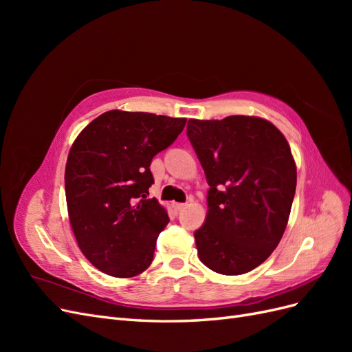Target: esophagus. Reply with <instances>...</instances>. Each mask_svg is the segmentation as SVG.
Masks as SVG:
<instances>
[{
    "mask_svg": "<svg viewBox=\"0 0 352 352\" xmlns=\"http://www.w3.org/2000/svg\"><path fill=\"white\" fill-rule=\"evenodd\" d=\"M173 208L176 210V211H180V210H184L185 207H186V204H185V202H173Z\"/></svg>",
    "mask_w": 352,
    "mask_h": 352,
    "instance_id": "esophagus-1",
    "label": "esophagus"
}]
</instances>
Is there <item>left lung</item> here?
<instances>
[{
  "label": "left lung",
  "mask_w": 352,
  "mask_h": 352,
  "mask_svg": "<svg viewBox=\"0 0 352 352\" xmlns=\"http://www.w3.org/2000/svg\"><path fill=\"white\" fill-rule=\"evenodd\" d=\"M204 168L208 211L195 230L198 257L220 274L248 273L278 247L289 219L296 167L280 131L260 117L188 122Z\"/></svg>",
  "instance_id": "8db88e82"
}]
</instances>
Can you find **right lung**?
<instances>
[{"label":"right lung","mask_w":352,"mask_h":352,"mask_svg":"<svg viewBox=\"0 0 352 352\" xmlns=\"http://www.w3.org/2000/svg\"><path fill=\"white\" fill-rule=\"evenodd\" d=\"M186 119L111 110L73 142L66 163V201L80 251L114 278L142 273L154 258L166 210L148 198L153 157L172 145Z\"/></svg>","instance_id":"obj_1"}]
</instances>
